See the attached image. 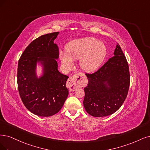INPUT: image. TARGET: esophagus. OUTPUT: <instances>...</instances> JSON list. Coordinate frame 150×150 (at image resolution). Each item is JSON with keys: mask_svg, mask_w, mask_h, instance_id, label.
Masks as SVG:
<instances>
[{"mask_svg": "<svg viewBox=\"0 0 150 150\" xmlns=\"http://www.w3.org/2000/svg\"><path fill=\"white\" fill-rule=\"evenodd\" d=\"M86 85V80L83 74L79 73L70 77L67 83V86L69 89L74 91L77 88L83 87Z\"/></svg>", "mask_w": 150, "mask_h": 150, "instance_id": "34e87169", "label": "esophagus"}]
</instances>
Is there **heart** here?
Returning a JSON list of instances; mask_svg holds the SVG:
<instances>
[{
	"instance_id": "obj_1",
	"label": "heart",
	"mask_w": 150,
	"mask_h": 150,
	"mask_svg": "<svg viewBox=\"0 0 150 150\" xmlns=\"http://www.w3.org/2000/svg\"><path fill=\"white\" fill-rule=\"evenodd\" d=\"M66 52H60L62 62L69 68L74 65L73 60L80 59L81 68L86 72L96 70L101 65L106 54L105 44L92 37L77 39L66 46Z\"/></svg>"
}]
</instances>
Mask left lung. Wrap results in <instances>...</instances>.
<instances>
[{"label": "left lung", "instance_id": "left-lung-1", "mask_svg": "<svg viewBox=\"0 0 150 150\" xmlns=\"http://www.w3.org/2000/svg\"><path fill=\"white\" fill-rule=\"evenodd\" d=\"M86 75L88 80L84 88L86 111L96 117L117 111L127 98L130 79L129 64L119 44L112 57L95 73Z\"/></svg>", "mask_w": 150, "mask_h": 150}]
</instances>
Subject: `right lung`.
<instances>
[{"label":"right lung","mask_w":150,"mask_h":150,"mask_svg":"<svg viewBox=\"0 0 150 150\" xmlns=\"http://www.w3.org/2000/svg\"><path fill=\"white\" fill-rule=\"evenodd\" d=\"M58 35L54 32L35 39L18 60L17 83L21 101L31 112L41 117L57 114L69 95V76L57 69L59 47L54 41ZM39 62L43 67V75L38 78L35 69Z\"/></svg>","instance_id":"add662e5"}]
</instances>
